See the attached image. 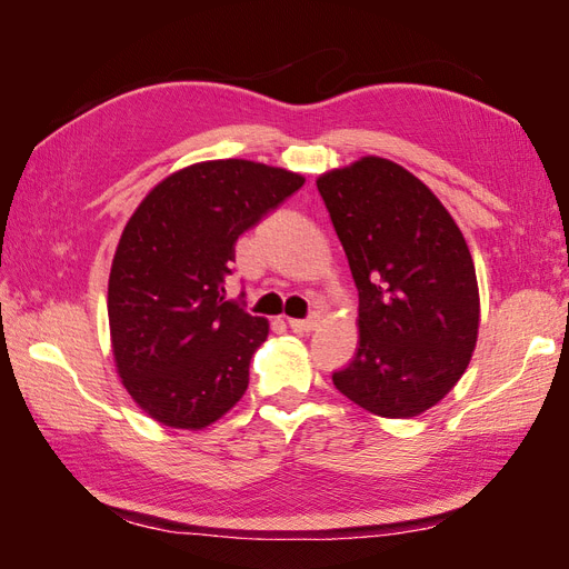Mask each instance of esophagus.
<instances>
[{"label": "esophagus", "instance_id": "esophagus-1", "mask_svg": "<svg viewBox=\"0 0 569 569\" xmlns=\"http://www.w3.org/2000/svg\"><path fill=\"white\" fill-rule=\"evenodd\" d=\"M287 325H289L291 332L306 335V332H313V330H316V327H318V318H308V320H295V318H291Z\"/></svg>", "mask_w": 569, "mask_h": 569}]
</instances>
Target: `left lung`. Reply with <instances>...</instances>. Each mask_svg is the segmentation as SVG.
Returning <instances> with one entry per match:
<instances>
[{"mask_svg": "<svg viewBox=\"0 0 569 569\" xmlns=\"http://www.w3.org/2000/svg\"><path fill=\"white\" fill-rule=\"evenodd\" d=\"M358 287V347L335 387L372 416L437 406L468 370L479 332L472 253L422 180L363 157L316 180Z\"/></svg>", "mask_w": 569, "mask_h": 569, "instance_id": "left-lung-1", "label": "left lung"}]
</instances>
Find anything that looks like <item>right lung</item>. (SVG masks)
<instances>
[{"label": "right lung", "mask_w": 569, "mask_h": 569, "mask_svg": "<svg viewBox=\"0 0 569 569\" xmlns=\"http://www.w3.org/2000/svg\"><path fill=\"white\" fill-rule=\"evenodd\" d=\"M303 182L247 159L201 161L151 187L126 222L109 274L111 351L151 420L203 429L244 396L270 325L226 301L234 242Z\"/></svg>", "instance_id": "add662e5"}]
</instances>
